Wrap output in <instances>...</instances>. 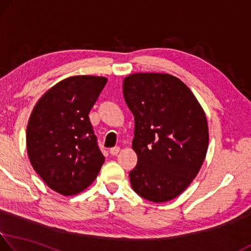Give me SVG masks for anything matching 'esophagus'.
I'll use <instances>...</instances> for the list:
<instances>
[{
    "instance_id": "34e87169",
    "label": "esophagus",
    "mask_w": 251,
    "mask_h": 251,
    "mask_svg": "<svg viewBox=\"0 0 251 251\" xmlns=\"http://www.w3.org/2000/svg\"><path fill=\"white\" fill-rule=\"evenodd\" d=\"M119 152H120V147H113L110 149V153L112 156H117Z\"/></svg>"
}]
</instances>
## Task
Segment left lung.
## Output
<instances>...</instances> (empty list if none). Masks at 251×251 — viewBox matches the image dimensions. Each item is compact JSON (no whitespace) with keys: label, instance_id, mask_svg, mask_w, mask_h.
<instances>
[{"label":"left lung","instance_id":"1","mask_svg":"<svg viewBox=\"0 0 251 251\" xmlns=\"http://www.w3.org/2000/svg\"><path fill=\"white\" fill-rule=\"evenodd\" d=\"M123 96L134 117L138 163L131 186L148 201H171L190 186L205 159V112L186 84L164 73L126 76Z\"/></svg>","mask_w":251,"mask_h":251}]
</instances>
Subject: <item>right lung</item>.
Here are the masks:
<instances>
[{
  "mask_svg": "<svg viewBox=\"0 0 251 251\" xmlns=\"http://www.w3.org/2000/svg\"><path fill=\"white\" fill-rule=\"evenodd\" d=\"M106 82L103 76L67 77L38 100L29 118L30 163L52 191L64 196L86 190L105 160L88 113Z\"/></svg>",
  "mask_w": 251,
  "mask_h": 251,
  "instance_id": "obj_1",
  "label": "right lung"
}]
</instances>
